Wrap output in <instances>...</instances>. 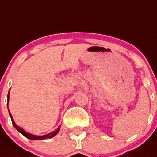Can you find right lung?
Masks as SVG:
<instances>
[{
  "label": "right lung",
  "instance_id": "right-lung-1",
  "mask_svg": "<svg viewBox=\"0 0 157 157\" xmlns=\"http://www.w3.org/2000/svg\"><path fill=\"white\" fill-rule=\"evenodd\" d=\"M8 101H9V93L8 95H7V109H8ZM9 110V109H8ZM9 115H10V119H11V122H12V124L14 125V128H15L16 129H17V131H18L19 132H21V133L22 134L23 136H25L26 138L29 139V140H45V139H49V138H52V137L55 136L56 134L58 133V132H59V129H60V127L58 128L55 131H54V132H51V133L49 134H47V135H44V136H36V135H33V134L31 133H29V132H26V131L24 130L22 128L19 127L18 126H17L16 125V123L14 122V119H13L12 116H11V114H10V111H9Z\"/></svg>",
  "mask_w": 157,
  "mask_h": 157
}]
</instances>
